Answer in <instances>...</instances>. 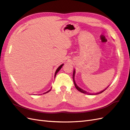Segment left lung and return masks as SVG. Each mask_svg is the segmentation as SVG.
I'll return each instance as SVG.
<instances>
[{
	"label": "left lung",
	"instance_id": "8db88e82",
	"mask_svg": "<svg viewBox=\"0 0 130 130\" xmlns=\"http://www.w3.org/2000/svg\"><path fill=\"white\" fill-rule=\"evenodd\" d=\"M75 70H73V82H74V84H75V87H76V88L79 91H80V92H83V93H84V94H89V95H91V94H90V93H89V92H87V91H84V90H83V89H80L79 87H78L77 86V85L76 84V83H75V80H74V77H75ZM108 88V87H107ZM107 88L106 89H105L104 90H103V91H101V92H98V93H96L95 94H101V93H102V92H103L106 89H107Z\"/></svg>",
	"mask_w": 130,
	"mask_h": 130
}]
</instances>
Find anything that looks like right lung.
Instances as JSON below:
<instances>
[{
  "instance_id": "add662e5",
  "label": "right lung",
  "mask_w": 130,
  "mask_h": 130,
  "mask_svg": "<svg viewBox=\"0 0 130 130\" xmlns=\"http://www.w3.org/2000/svg\"><path fill=\"white\" fill-rule=\"evenodd\" d=\"M62 65H63V64H62V65H61L60 66H59V67L57 69V70H56V71H55V75H54V76H55H55H56V75H57V73L59 72V70H60V69H61V68H62ZM52 89V88H51ZM51 89H50V90H48V91H47V92H44V94H46V93H47V92H48L49 91H51Z\"/></svg>"
}]
</instances>
